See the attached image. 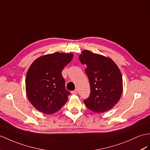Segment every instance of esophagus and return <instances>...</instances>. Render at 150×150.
<instances>
[{
	"label": "esophagus",
	"instance_id": "obj_1",
	"mask_svg": "<svg viewBox=\"0 0 150 150\" xmlns=\"http://www.w3.org/2000/svg\"><path fill=\"white\" fill-rule=\"evenodd\" d=\"M77 93H78L77 90H73V91H72V92H71V93H72V94H77Z\"/></svg>",
	"mask_w": 150,
	"mask_h": 150
}]
</instances>
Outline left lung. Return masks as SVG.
<instances>
[{
    "mask_svg": "<svg viewBox=\"0 0 150 150\" xmlns=\"http://www.w3.org/2000/svg\"><path fill=\"white\" fill-rule=\"evenodd\" d=\"M79 60L85 64L89 79L90 94L84 103L97 113L110 110L118 103L123 92V79L118 67L110 58L83 50Z\"/></svg>",
    "mask_w": 150,
    "mask_h": 150,
    "instance_id": "1",
    "label": "left lung"
}]
</instances>
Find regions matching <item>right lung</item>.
<instances>
[{
	"label": "right lung",
	"mask_w": 150,
	"mask_h": 150,
	"mask_svg": "<svg viewBox=\"0 0 150 150\" xmlns=\"http://www.w3.org/2000/svg\"><path fill=\"white\" fill-rule=\"evenodd\" d=\"M72 57V53L46 54L37 58L29 67L25 80L26 93L39 111L53 114L67 103L70 92L65 88L62 71Z\"/></svg>",
	"instance_id": "1"
}]
</instances>
